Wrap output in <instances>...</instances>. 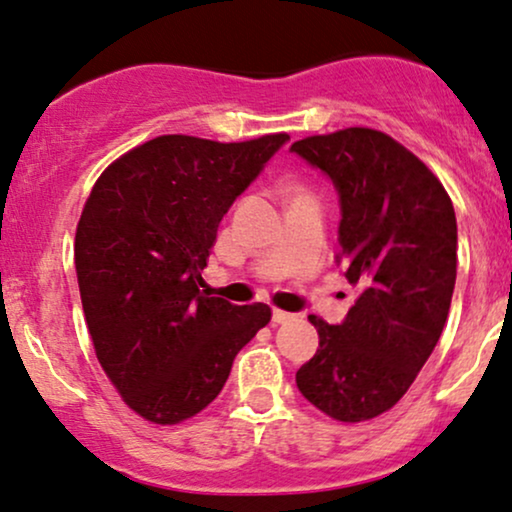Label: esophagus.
<instances>
[{
    "label": "esophagus",
    "mask_w": 512,
    "mask_h": 512,
    "mask_svg": "<svg viewBox=\"0 0 512 512\" xmlns=\"http://www.w3.org/2000/svg\"><path fill=\"white\" fill-rule=\"evenodd\" d=\"M293 315L291 312H283V310H274L272 312V322L274 324H288V322H293Z\"/></svg>",
    "instance_id": "34e87169"
}]
</instances>
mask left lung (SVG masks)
Listing matches in <instances>:
<instances>
[{
    "label": "left lung",
    "instance_id": "left-lung-1",
    "mask_svg": "<svg viewBox=\"0 0 512 512\" xmlns=\"http://www.w3.org/2000/svg\"><path fill=\"white\" fill-rule=\"evenodd\" d=\"M291 152L334 183L336 264L357 288L341 324L310 315L319 348L295 384L334 420H372L405 396L446 324L458 267L453 202L420 159L372 128L312 135Z\"/></svg>",
    "mask_w": 512,
    "mask_h": 512
}]
</instances>
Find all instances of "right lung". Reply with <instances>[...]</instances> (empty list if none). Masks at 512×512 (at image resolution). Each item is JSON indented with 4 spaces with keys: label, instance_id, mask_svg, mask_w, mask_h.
<instances>
[{
    "label": "right lung",
    "instance_id": "add662e5",
    "mask_svg": "<svg viewBox=\"0 0 512 512\" xmlns=\"http://www.w3.org/2000/svg\"><path fill=\"white\" fill-rule=\"evenodd\" d=\"M159 135L109 166L76 231V272L97 360L128 408L155 424L205 410L267 305L200 291L219 221L288 143Z\"/></svg>",
    "mask_w": 512,
    "mask_h": 512
}]
</instances>
